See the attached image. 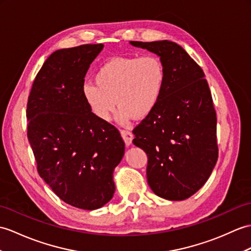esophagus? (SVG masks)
Listing matches in <instances>:
<instances>
[{
    "instance_id": "34e87169",
    "label": "esophagus",
    "mask_w": 251,
    "mask_h": 251,
    "mask_svg": "<svg viewBox=\"0 0 251 251\" xmlns=\"http://www.w3.org/2000/svg\"><path fill=\"white\" fill-rule=\"evenodd\" d=\"M121 135H122V138H123L125 144L127 145V147H129V145L131 144V141H132V133L131 131L129 130H126V129H121Z\"/></svg>"
}]
</instances>
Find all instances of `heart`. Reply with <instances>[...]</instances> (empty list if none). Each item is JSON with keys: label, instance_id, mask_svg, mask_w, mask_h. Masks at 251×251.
Returning a JSON list of instances; mask_svg holds the SVG:
<instances>
[{"label": "heart", "instance_id": "b5f03b06", "mask_svg": "<svg viewBox=\"0 0 251 251\" xmlns=\"http://www.w3.org/2000/svg\"><path fill=\"white\" fill-rule=\"evenodd\" d=\"M166 72L154 55L120 56L104 63L94 83L82 86L91 111L101 122H109L119 107L116 120L126 125L133 118L143 120L154 111L161 97Z\"/></svg>", "mask_w": 251, "mask_h": 251}]
</instances>
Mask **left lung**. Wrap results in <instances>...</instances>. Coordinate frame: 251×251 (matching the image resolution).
<instances>
[{"instance_id":"obj_1","label":"left lung","mask_w":251,"mask_h":251,"mask_svg":"<svg viewBox=\"0 0 251 251\" xmlns=\"http://www.w3.org/2000/svg\"><path fill=\"white\" fill-rule=\"evenodd\" d=\"M160 57L166 72L154 111L132 130L148 155L154 194L171 201L191 197L205 184L218 158L216 111L202 68L170 40L130 42Z\"/></svg>"}]
</instances>
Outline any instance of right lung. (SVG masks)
<instances>
[{"label": "right lung", "mask_w": 251, "mask_h": 251, "mask_svg": "<svg viewBox=\"0 0 251 251\" xmlns=\"http://www.w3.org/2000/svg\"><path fill=\"white\" fill-rule=\"evenodd\" d=\"M102 44L53 52L28 96L27 139L37 171L67 204L97 209L112 199L113 171L124 156L120 131L93 114L82 95L84 77Z\"/></svg>", "instance_id": "add662e5"}]
</instances>
